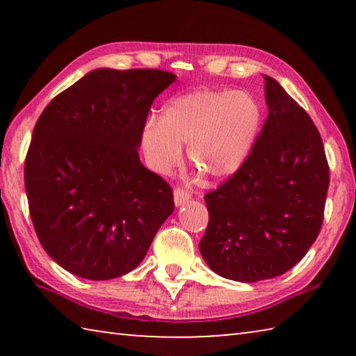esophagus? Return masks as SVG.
<instances>
[{"instance_id": "obj_1", "label": "esophagus", "mask_w": 356, "mask_h": 356, "mask_svg": "<svg viewBox=\"0 0 356 356\" xmlns=\"http://www.w3.org/2000/svg\"><path fill=\"white\" fill-rule=\"evenodd\" d=\"M190 200H191V195L188 191H185L182 188L174 190V204H176V206H182V204L188 202Z\"/></svg>"}]
</instances>
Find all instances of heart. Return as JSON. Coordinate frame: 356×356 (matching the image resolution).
I'll list each match as a JSON object with an SVG mask.
<instances>
[{
    "instance_id": "b5f03b06",
    "label": "heart",
    "mask_w": 356,
    "mask_h": 356,
    "mask_svg": "<svg viewBox=\"0 0 356 356\" xmlns=\"http://www.w3.org/2000/svg\"><path fill=\"white\" fill-rule=\"evenodd\" d=\"M262 124V108L246 91L195 89L168 100L160 119H149L143 147L154 171L168 174L182 160L209 179L236 174L248 159Z\"/></svg>"
}]
</instances>
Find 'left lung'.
<instances>
[{
  "mask_svg": "<svg viewBox=\"0 0 356 356\" xmlns=\"http://www.w3.org/2000/svg\"><path fill=\"white\" fill-rule=\"evenodd\" d=\"M268 116L248 159L204 200L200 251L222 278L256 282L298 264L316 242L330 185L321 134L309 114L264 75Z\"/></svg>",
  "mask_w": 356,
  "mask_h": 356,
  "instance_id": "8db88e82",
  "label": "left lung"
}]
</instances>
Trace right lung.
I'll use <instances>...</instances> for the list:
<instances>
[{
	"instance_id": "obj_1",
	"label": "right lung",
	"mask_w": 356,
	"mask_h": 356,
	"mask_svg": "<svg viewBox=\"0 0 356 356\" xmlns=\"http://www.w3.org/2000/svg\"><path fill=\"white\" fill-rule=\"evenodd\" d=\"M176 75L95 69L56 95L35 122L25 160L40 245L94 281L129 273L174 210L172 190L140 161L152 102Z\"/></svg>"
}]
</instances>
